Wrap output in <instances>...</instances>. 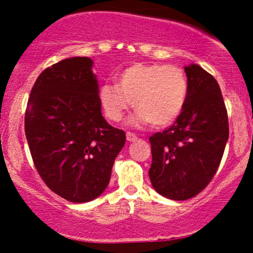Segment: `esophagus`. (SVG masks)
Segmentation results:
<instances>
[{"label":"esophagus","mask_w":253,"mask_h":253,"mask_svg":"<svg viewBox=\"0 0 253 253\" xmlns=\"http://www.w3.org/2000/svg\"><path fill=\"white\" fill-rule=\"evenodd\" d=\"M126 138L128 142H134V141H137V138H138V137H137L134 133H132V132H127Z\"/></svg>","instance_id":"1"}]
</instances>
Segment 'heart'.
Here are the masks:
<instances>
[{
  "instance_id": "heart-1",
  "label": "heart",
  "mask_w": 253,
  "mask_h": 253,
  "mask_svg": "<svg viewBox=\"0 0 253 253\" xmlns=\"http://www.w3.org/2000/svg\"><path fill=\"white\" fill-rule=\"evenodd\" d=\"M187 98L188 81L182 68L162 63H134L117 76V84L105 83L100 88L108 119L120 121L133 104V125L169 126L185 109Z\"/></svg>"
}]
</instances>
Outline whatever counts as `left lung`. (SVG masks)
<instances>
[{
  "label": "left lung",
  "mask_w": 253,
  "mask_h": 253,
  "mask_svg": "<svg viewBox=\"0 0 253 253\" xmlns=\"http://www.w3.org/2000/svg\"><path fill=\"white\" fill-rule=\"evenodd\" d=\"M188 98L169 128L154 133L149 177L164 197L185 201L207 187L229 138L228 112L218 82L198 65L185 67Z\"/></svg>",
  "instance_id": "8db88e82"
}]
</instances>
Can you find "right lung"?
Returning a JSON list of instances; mask_svg holds the SVG:
<instances>
[{
	"label": "right lung",
	"mask_w": 253,
	"mask_h": 253,
	"mask_svg": "<svg viewBox=\"0 0 253 253\" xmlns=\"http://www.w3.org/2000/svg\"><path fill=\"white\" fill-rule=\"evenodd\" d=\"M89 57H71L42 71L24 117L35 168L56 195L73 203L99 197L126 142L101 115L99 84Z\"/></svg>",
	"instance_id": "right-lung-1"
}]
</instances>
